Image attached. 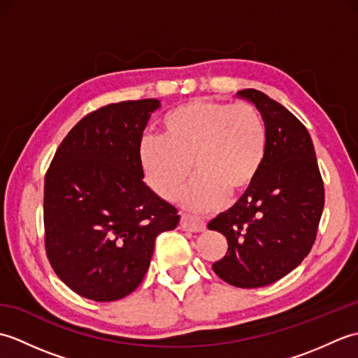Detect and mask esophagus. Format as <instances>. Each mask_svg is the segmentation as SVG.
Masks as SVG:
<instances>
[{"label": "esophagus", "mask_w": 358, "mask_h": 358, "mask_svg": "<svg viewBox=\"0 0 358 358\" xmlns=\"http://www.w3.org/2000/svg\"><path fill=\"white\" fill-rule=\"evenodd\" d=\"M180 227L183 231H187V232H203L204 231V223L201 222V220L195 218L192 215L181 214Z\"/></svg>", "instance_id": "esophagus-1"}]
</instances>
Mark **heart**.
Segmentation results:
<instances>
[{"label": "heart", "instance_id": "obj_1", "mask_svg": "<svg viewBox=\"0 0 358 358\" xmlns=\"http://www.w3.org/2000/svg\"><path fill=\"white\" fill-rule=\"evenodd\" d=\"M162 136L148 135L140 144V166L148 185L164 200H175L196 178L186 204L206 210L248 192L266 155L264 121L246 101L191 100L162 120Z\"/></svg>", "mask_w": 358, "mask_h": 358}]
</instances>
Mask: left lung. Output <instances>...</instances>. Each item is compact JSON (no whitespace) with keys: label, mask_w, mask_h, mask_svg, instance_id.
<instances>
[{"label":"left lung","mask_w":358,"mask_h":358,"mask_svg":"<svg viewBox=\"0 0 358 358\" xmlns=\"http://www.w3.org/2000/svg\"><path fill=\"white\" fill-rule=\"evenodd\" d=\"M260 110L266 155L255 183L209 223L227 238L212 269L226 283L260 287L285 277L313 248L324 206V187L313 140L285 106L255 89L238 92Z\"/></svg>","instance_id":"left-lung-1"}]
</instances>
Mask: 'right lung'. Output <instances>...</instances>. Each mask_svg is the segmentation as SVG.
<instances>
[{
    "mask_svg": "<svg viewBox=\"0 0 358 358\" xmlns=\"http://www.w3.org/2000/svg\"><path fill=\"white\" fill-rule=\"evenodd\" d=\"M155 98L103 106L59 144L44 178V246L73 292L115 301L148 272L155 240L180 222L143 181L140 144Z\"/></svg>",
    "mask_w": 358,
    "mask_h": 358,
    "instance_id": "right-lung-1",
    "label": "right lung"
}]
</instances>
